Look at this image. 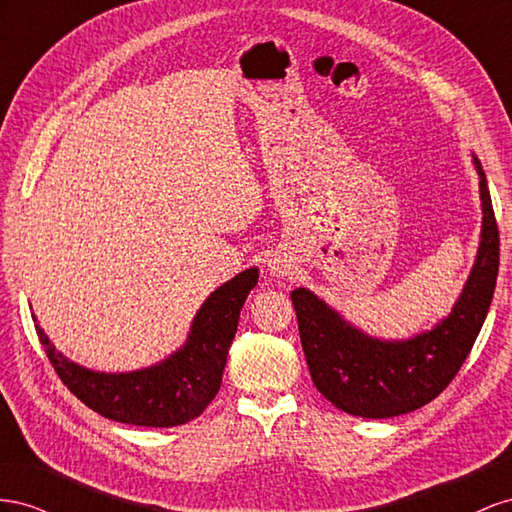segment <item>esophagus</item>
Returning <instances> with one entry per match:
<instances>
[{
    "label": "esophagus",
    "instance_id": "esophagus-1",
    "mask_svg": "<svg viewBox=\"0 0 512 512\" xmlns=\"http://www.w3.org/2000/svg\"><path fill=\"white\" fill-rule=\"evenodd\" d=\"M274 272H279V274H287V268L283 266V264H274V268H272Z\"/></svg>",
    "mask_w": 512,
    "mask_h": 512
}]
</instances>
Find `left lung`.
Listing matches in <instances>:
<instances>
[{
    "label": "left lung",
    "mask_w": 512,
    "mask_h": 512,
    "mask_svg": "<svg viewBox=\"0 0 512 512\" xmlns=\"http://www.w3.org/2000/svg\"><path fill=\"white\" fill-rule=\"evenodd\" d=\"M483 199L476 264L452 313L410 341H379L349 326L309 289L291 291L300 341L315 388L339 410L390 418L433 401L472 352L493 300L500 268V231L483 165L474 158Z\"/></svg>",
    "instance_id": "obj_1"
}]
</instances>
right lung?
I'll use <instances>...</instances> for the list:
<instances>
[{"label": "right lung", "instance_id": "right-lung-1", "mask_svg": "<svg viewBox=\"0 0 512 512\" xmlns=\"http://www.w3.org/2000/svg\"><path fill=\"white\" fill-rule=\"evenodd\" d=\"M259 270L240 272L199 309L186 345L156 367L133 373H94L64 358L36 326L64 386L90 410L137 427H178L195 420L218 394L242 304ZM36 319V317H34Z\"/></svg>", "mask_w": 512, "mask_h": 512}]
</instances>
